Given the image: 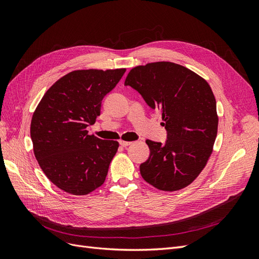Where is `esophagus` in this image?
Returning a JSON list of instances; mask_svg holds the SVG:
<instances>
[{
  "label": "esophagus",
  "instance_id": "34e87169",
  "mask_svg": "<svg viewBox=\"0 0 259 259\" xmlns=\"http://www.w3.org/2000/svg\"><path fill=\"white\" fill-rule=\"evenodd\" d=\"M131 144H132L131 142H124V140H120V145H121L122 147H124V148L128 147Z\"/></svg>",
  "mask_w": 259,
  "mask_h": 259
}]
</instances>
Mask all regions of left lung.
<instances>
[{"label":"left lung","mask_w":259,"mask_h":259,"mask_svg":"<svg viewBox=\"0 0 259 259\" xmlns=\"http://www.w3.org/2000/svg\"><path fill=\"white\" fill-rule=\"evenodd\" d=\"M124 85L162 113L165 144L147 139L150 155L140 164L142 177L163 191L190 185L206 165L217 136L216 99L208 83L188 68L159 61L133 68Z\"/></svg>","instance_id":"obj_1"}]
</instances>
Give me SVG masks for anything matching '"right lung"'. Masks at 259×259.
Returning a JSON list of instances; mask_svg holds the SVG:
<instances>
[{"label":"right lung","mask_w":259,"mask_h":259,"mask_svg":"<svg viewBox=\"0 0 259 259\" xmlns=\"http://www.w3.org/2000/svg\"><path fill=\"white\" fill-rule=\"evenodd\" d=\"M125 71L75 70L55 82L37 105L30 126L34 155L59 189L84 195L105 183L119 143L89 135L86 127Z\"/></svg>","instance_id":"add662e5"}]
</instances>
